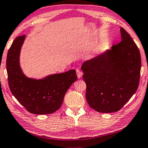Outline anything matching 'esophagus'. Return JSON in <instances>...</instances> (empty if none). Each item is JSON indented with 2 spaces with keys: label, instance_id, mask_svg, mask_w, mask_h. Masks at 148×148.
I'll list each match as a JSON object with an SVG mask.
<instances>
[{
  "label": "esophagus",
  "instance_id": "esophagus-1",
  "mask_svg": "<svg viewBox=\"0 0 148 148\" xmlns=\"http://www.w3.org/2000/svg\"><path fill=\"white\" fill-rule=\"evenodd\" d=\"M76 74H77V76H78V78H82V76L83 73L79 69H76Z\"/></svg>",
  "mask_w": 148,
  "mask_h": 148
}]
</instances>
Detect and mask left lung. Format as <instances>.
I'll return each mask as SVG.
<instances>
[{"instance_id":"1","label":"left lung","mask_w":148,"mask_h":148,"mask_svg":"<svg viewBox=\"0 0 148 148\" xmlns=\"http://www.w3.org/2000/svg\"><path fill=\"white\" fill-rule=\"evenodd\" d=\"M122 40L111 50L82 65L86 97L99 112H116L132 97L139 86L141 57L128 33L121 27Z\"/></svg>"}]
</instances>
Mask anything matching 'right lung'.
<instances>
[{"mask_svg": "<svg viewBox=\"0 0 148 148\" xmlns=\"http://www.w3.org/2000/svg\"><path fill=\"white\" fill-rule=\"evenodd\" d=\"M25 35L14 40L6 58V70L10 90L16 99L32 114H51L62 104L65 93L77 79L76 70L49 75L44 79L28 78L19 64L20 49Z\"/></svg>", "mask_w": 148, "mask_h": 148, "instance_id": "1", "label": "right lung"}]
</instances>
